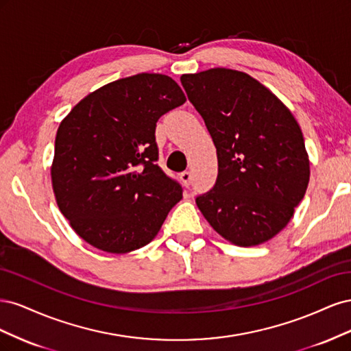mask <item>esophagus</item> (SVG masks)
Instances as JSON below:
<instances>
[{
    "mask_svg": "<svg viewBox=\"0 0 351 351\" xmlns=\"http://www.w3.org/2000/svg\"><path fill=\"white\" fill-rule=\"evenodd\" d=\"M180 180H182L186 187H189L190 182H192V174H190V171H183L182 174H180Z\"/></svg>",
    "mask_w": 351,
    "mask_h": 351,
    "instance_id": "obj_1",
    "label": "esophagus"
}]
</instances>
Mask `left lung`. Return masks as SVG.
I'll use <instances>...</instances> for the list:
<instances>
[{
	"mask_svg": "<svg viewBox=\"0 0 351 351\" xmlns=\"http://www.w3.org/2000/svg\"><path fill=\"white\" fill-rule=\"evenodd\" d=\"M180 80L217 147V183L196 197L202 215L236 246L271 240L289 224L309 184L299 123L247 73L217 67Z\"/></svg>",
	"mask_w": 351,
	"mask_h": 351,
	"instance_id": "left-lung-1",
	"label": "left lung"
}]
</instances>
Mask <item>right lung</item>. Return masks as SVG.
<instances>
[{"label":"right lung","instance_id":"add662e5","mask_svg":"<svg viewBox=\"0 0 351 351\" xmlns=\"http://www.w3.org/2000/svg\"><path fill=\"white\" fill-rule=\"evenodd\" d=\"M184 102L171 77L141 73L89 93L60 123L52 190L90 246L108 253L146 246L182 200V186L156 164L155 127Z\"/></svg>","mask_w":351,"mask_h":351}]
</instances>
